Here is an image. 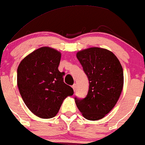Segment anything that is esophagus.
Segmentation results:
<instances>
[{
  "label": "esophagus",
  "instance_id": "obj_1",
  "mask_svg": "<svg viewBox=\"0 0 145 145\" xmlns=\"http://www.w3.org/2000/svg\"><path fill=\"white\" fill-rule=\"evenodd\" d=\"M72 89H73V90H74V91H75V89H76V84L75 83H74V84H73L72 85Z\"/></svg>",
  "mask_w": 145,
  "mask_h": 145
}]
</instances>
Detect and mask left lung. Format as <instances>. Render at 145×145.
Instances as JSON below:
<instances>
[{"label": "left lung", "instance_id": "obj_1", "mask_svg": "<svg viewBox=\"0 0 145 145\" xmlns=\"http://www.w3.org/2000/svg\"><path fill=\"white\" fill-rule=\"evenodd\" d=\"M76 57L89 80L86 98L75 96L76 106L88 120L103 118L113 108L123 86V72L117 57L99 47L80 51Z\"/></svg>", "mask_w": 145, "mask_h": 145}]
</instances>
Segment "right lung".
Listing matches in <instances>:
<instances>
[{
	"label": "right lung",
	"mask_w": 145,
	"mask_h": 145,
	"mask_svg": "<svg viewBox=\"0 0 145 145\" xmlns=\"http://www.w3.org/2000/svg\"><path fill=\"white\" fill-rule=\"evenodd\" d=\"M60 59L59 52L43 47L27 56L18 66L20 95L30 111L40 118L55 117L63 100L74 93L58 71Z\"/></svg>",
	"instance_id": "1"
}]
</instances>
